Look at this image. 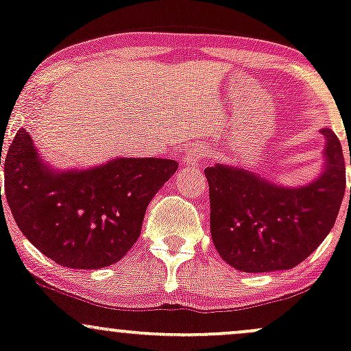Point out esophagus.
Masks as SVG:
<instances>
[{
    "mask_svg": "<svg viewBox=\"0 0 351 351\" xmlns=\"http://www.w3.org/2000/svg\"><path fill=\"white\" fill-rule=\"evenodd\" d=\"M202 157H204V151L200 147H192L189 149L186 152V156H184L182 162L184 165H189V167H195V165H199L202 162Z\"/></svg>",
    "mask_w": 351,
    "mask_h": 351,
    "instance_id": "esophagus-1",
    "label": "esophagus"
}]
</instances>
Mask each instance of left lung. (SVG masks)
I'll return each mask as SVG.
<instances>
[{
  "mask_svg": "<svg viewBox=\"0 0 351 351\" xmlns=\"http://www.w3.org/2000/svg\"><path fill=\"white\" fill-rule=\"evenodd\" d=\"M320 132L324 169L305 186L285 187L226 164L204 171L212 242L228 265L250 274L290 270L330 234L345 195V159L337 134L328 128Z\"/></svg>",
  "mask_w": 351,
  "mask_h": 351,
  "instance_id": "obj_1",
  "label": "left lung"
}]
</instances>
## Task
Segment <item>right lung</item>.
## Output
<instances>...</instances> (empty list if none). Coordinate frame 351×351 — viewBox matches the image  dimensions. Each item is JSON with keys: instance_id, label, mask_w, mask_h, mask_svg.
<instances>
[{"instance_id": "obj_1", "label": "right lung", "mask_w": 351, "mask_h": 351, "mask_svg": "<svg viewBox=\"0 0 351 351\" xmlns=\"http://www.w3.org/2000/svg\"><path fill=\"white\" fill-rule=\"evenodd\" d=\"M3 165L5 197L19 230L59 265L88 270L128 254L149 202L177 171L176 160L159 157H116L61 171L41 159L26 129L14 136Z\"/></svg>"}]
</instances>
